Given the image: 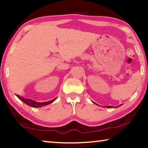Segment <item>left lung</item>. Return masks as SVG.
Returning <instances> with one entry per match:
<instances>
[{"label":"left lung","instance_id":"left-lung-1","mask_svg":"<svg viewBox=\"0 0 148 148\" xmlns=\"http://www.w3.org/2000/svg\"><path fill=\"white\" fill-rule=\"evenodd\" d=\"M95 104H96V103H95ZM121 106V104H120L119 106H116V108L119 107V106ZM106 107H107V108H114V106H106Z\"/></svg>","mask_w":148,"mask_h":148}]
</instances>
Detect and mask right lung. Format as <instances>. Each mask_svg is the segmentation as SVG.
<instances>
[{
	"label": "right lung",
	"instance_id": "right-lung-1",
	"mask_svg": "<svg viewBox=\"0 0 148 148\" xmlns=\"http://www.w3.org/2000/svg\"><path fill=\"white\" fill-rule=\"evenodd\" d=\"M16 96L18 97V99L19 100H21V101H23L24 103H25L26 104L28 105V106H30L31 107H34V108H40V107L46 106V105H47V104H49L52 103V102L56 101V99H57V98H55L54 99L51 100V101H47V102H38L34 101V100H32V99H25L24 97L19 96V95H16Z\"/></svg>",
	"mask_w": 148,
	"mask_h": 148
}]
</instances>
